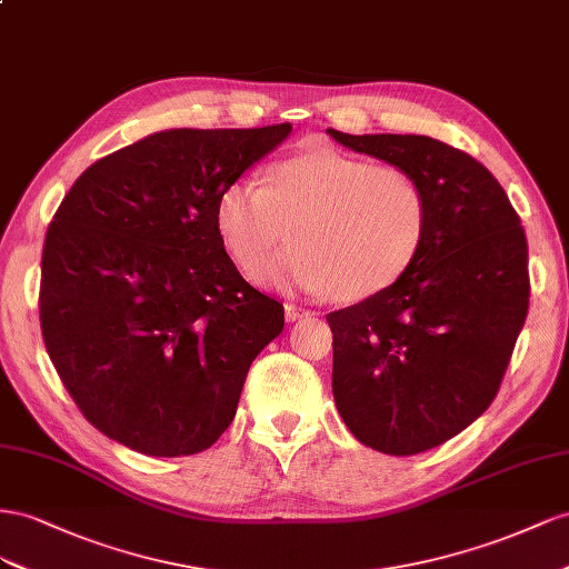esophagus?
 <instances>
[{
    "instance_id": "obj_1",
    "label": "esophagus",
    "mask_w": 569,
    "mask_h": 569,
    "mask_svg": "<svg viewBox=\"0 0 569 569\" xmlns=\"http://www.w3.org/2000/svg\"><path fill=\"white\" fill-rule=\"evenodd\" d=\"M283 312H286V319H288V321H298V319H302V317H310V315H312L310 310H302V307H298V305H293V302H286V305H283Z\"/></svg>"
}]
</instances>
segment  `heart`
I'll use <instances>...</instances> for the list:
<instances>
[{
  "label": "heart",
  "instance_id": "heart-1",
  "mask_svg": "<svg viewBox=\"0 0 569 569\" xmlns=\"http://www.w3.org/2000/svg\"><path fill=\"white\" fill-rule=\"evenodd\" d=\"M214 226L221 246L248 281L271 276L272 254L291 229L295 248L273 279L362 302L383 293L410 269L429 226L419 178L393 164L333 148L288 157L269 171L267 188L250 178L223 186Z\"/></svg>",
  "mask_w": 569,
  "mask_h": 569
}]
</instances>
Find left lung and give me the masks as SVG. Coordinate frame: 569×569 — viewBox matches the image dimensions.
I'll return each instance as SVG.
<instances>
[{
	"label": "left lung",
	"instance_id": "obj_1",
	"mask_svg": "<svg viewBox=\"0 0 569 569\" xmlns=\"http://www.w3.org/2000/svg\"><path fill=\"white\" fill-rule=\"evenodd\" d=\"M329 136L408 169L429 198L410 269L327 317L348 429L386 456H417L493 402L529 310L527 236L506 190L467 152L427 136Z\"/></svg>",
	"mask_w": 569,
	"mask_h": 569
}]
</instances>
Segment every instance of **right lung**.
I'll list each match as a JSON object with an SVG mask.
<instances>
[{
  "label": "right lung",
  "instance_id": "right-lung-1",
  "mask_svg": "<svg viewBox=\"0 0 569 569\" xmlns=\"http://www.w3.org/2000/svg\"><path fill=\"white\" fill-rule=\"evenodd\" d=\"M290 131H161L97 159L63 194L42 248V340L78 410L121 446L207 450L283 331V305L226 254L214 207Z\"/></svg>",
  "mask_w": 569,
  "mask_h": 569
}]
</instances>
